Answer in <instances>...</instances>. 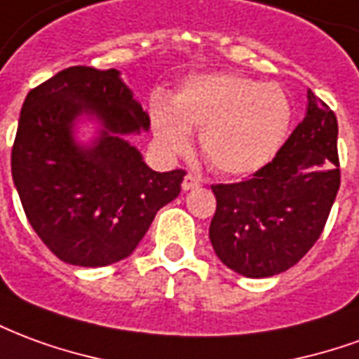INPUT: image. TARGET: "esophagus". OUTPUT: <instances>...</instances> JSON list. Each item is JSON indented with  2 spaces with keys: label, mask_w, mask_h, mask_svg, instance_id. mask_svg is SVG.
Here are the masks:
<instances>
[{
  "label": "esophagus",
  "mask_w": 359,
  "mask_h": 359,
  "mask_svg": "<svg viewBox=\"0 0 359 359\" xmlns=\"http://www.w3.org/2000/svg\"><path fill=\"white\" fill-rule=\"evenodd\" d=\"M198 187H200V179L188 172L187 177H184V180H182V190H194V188Z\"/></svg>",
  "instance_id": "obj_1"
}]
</instances>
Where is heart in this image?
<instances>
[{"label": "heart", "mask_w": 359, "mask_h": 359, "mask_svg": "<svg viewBox=\"0 0 359 359\" xmlns=\"http://www.w3.org/2000/svg\"><path fill=\"white\" fill-rule=\"evenodd\" d=\"M292 107L277 84L244 74L213 73L188 79L167 105L151 107L159 148L179 156L190 148V130H200L205 161L223 175H252L285 144Z\"/></svg>", "instance_id": "1"}]
</instances>
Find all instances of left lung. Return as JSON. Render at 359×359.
Returning <instances> with one entry per match:
<instances>
[{
    "label": "left lung",
    "mask_w": 359,
    "mask_h": 359,
    "mask_svg": "<svg viewBox=\"0 0 359 359\" xmlns=\"http://www.w3.org/2000/svg\"><path fill=\"white\" fill-rule=\"evenodd\" d=\"M339 123L308 92V111L273 161L233 184H213L210 241L229 269L264 278L290 269L323 233L340 187Z\"/></svg>",
    "instance_id": "1"
}]
</instances>
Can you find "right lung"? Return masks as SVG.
<instances>
[{
	"mask_svg": "<svg viewBox=\"0 0 359 359\" xmlns=\"http://www.w3.org/2000/svg\"><path fill=\"white\" fill-rule=\"evenodd\" d=\"M100 123L92 144L74 125ZM149 117L117 69L69 67L28 92L11 151L13 182L36 234L71 265L103 267L133 254L187 172H157L125 140Z\"/></svg>",
	"mask_w": 359,
	"mask_h": 359,
	"instance_id": "add662e5",
	"label": "right lung"
}]
</instances>
